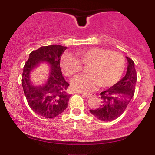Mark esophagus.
I'll list each match as a JSON object with an SVG mask.
<instances>
[{"label": "esophagus", "mask_w": 155, "mask_h": 155, "mask_svg": "<svg viewBox=\"0 0 155 155\" xmlns=\"http://www.w3.org/2000/svg\"><path fill=\"white\" fill-rule=\"evenodd\" d=\"M82 95L86 97H90L92 96L95 95V94H90V93H82Z\"/></svg>", "instance_id": "obj_1"}]
</instances>
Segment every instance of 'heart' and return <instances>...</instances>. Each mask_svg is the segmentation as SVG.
Masks as SVG:
<instances>
[{"label":"heart","instance_id":"heart-1","mask_svg":"<svg viewBox=\"0 0 155 155\" xmlns=\"http://www.w3.org/2000/svg\"><path fill=\"white\" fill-rule=\"evenodd\" d=\"M76 58L64 54L60 67L68 77H77L87 68L88 75L74 80L72 87L79 92L93 91L99 86L106 88L115 84L123 74L126 61L123 54L108 49L94 47L76 52Z\"/></svg>","mask_w":155,"mask_h":155}]
</instances>
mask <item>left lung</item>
Here are the masks:
<instances>
[{
  "label": "left lung",
  "mask_w": 155,
  "mask_h": 155,
  "mask_svg": "<svg viewBox=\"0 0 155 155\" xmlns=\"http://www.w3.org/2000/svg\"><path fill=\"white\" fill-rule=\"evenodd\" d=\"M126 58L128 65L125 76L111 87L101 92L99 108L90 110L92 114L101 121L108 122L120 117L134 95L137 81L135 63L128 57Z\"/></svg>",
  "instance_id": "left-lung-1"
}]
</instances>
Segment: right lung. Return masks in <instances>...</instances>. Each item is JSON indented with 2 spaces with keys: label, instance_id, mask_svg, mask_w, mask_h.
Returning <instances> with one entry per match:
<instances>
[{
  "label": "right lung",
  "instance_id": "1",
  "mask_svg": "<svg viewBox=\"0 0 155 155\" xmlns=\"http://www.w3.org/2000/svg\"><path fill=\"white\" fill-rule=\"evenodd\" d=\"M66 47L52 44L31 51L23 68L22 84L29 106L37 114L54 118L66 109L71 95L66 92L69 84L64 79L60 69V58ZM41 61L51 65V74L44 86H33L29 73Z\"/></svg>",
  "mask_w": 155,
  "mask_h": 155
}]
</instances>
